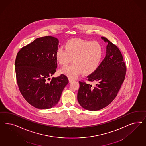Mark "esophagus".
<instances>
[{
  "label": "esophagus",
  "instance_id": "obj_1",
  "mask_svg": "<svg viewBox=\"0 0 146 146\" xmlns=\"http://www.w3.org/2000/svg\"><path fill=\"white\" fill-rule=\"evenodd\" d=\"M68 80H69V82H71L73 81L74 80V79H73V78H68Z\"/></svg>",
  "mask_w": 146,
  "mask_h": 146
}]
</instances>
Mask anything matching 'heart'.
<instances>
[{
    "label": "heart",
    "instance_id": "obj_1",
    "mask_svg": "<svg viewBox=\"0 0 146 146\" xmlns=\"http://www.w3.org/2000/svg\"><path fill=\"white\" fill-rule=\"evenodd\" d=\"M102 56V46L98 42L78 38L69 40L65 49L60 47L56 53L58 62L62 66L66 65L73 59L72 64L60 70L62 73L71 78H75L82 72L89 74L95 72L101 63Z\"/></svg>",
    "mask_w": 146,
    "mask_h": 146
}]
</instances>
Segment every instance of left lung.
<instances>
[{
    "label": "left lung",
    "instance_id": "left-lung-1",
    "mask_svg": "<svg viewBox=\"0 0 146 146\" xmlns=\"http://www.w3.org/2000/svg\"><path fill=\"white\" fill-rule=\"evenodd\" d=\"M101 38L108 43L106 57L97 70L87 77V80L96 83V86L79 81L78 100L87 110H99L110 104L117 96L126 75V67L119 49L106 37Z\"/></svg>",
    "mask_w": 146,
    "mask_h": 146
}]
</instances>
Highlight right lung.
Returning a JSON list of instances; mask_svg holds the SVG:
<instances>
[{
  "label": "right lung",
  "instance_id": "add662e5",
  "mask_svg": "<svg viewBox=\"0 0 146 146\" xmlns=\"http://www.w3.org/2000/svg\"><path fill=\"white\" fill-rule=\"evenodd\" d=\"M59 41L50 36L40 37L23 46L15 59V74L23 97L32 106L44 109L55 106L69 82L64 74L47 80L57 67Z\"/></svg>",
  "mask_w": 146,
  "mask_h": 146
}]
</instances>
